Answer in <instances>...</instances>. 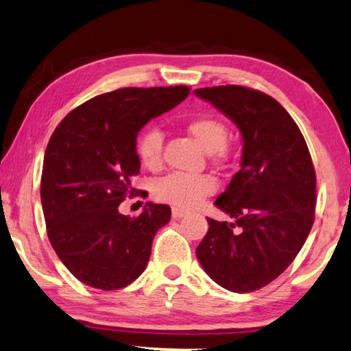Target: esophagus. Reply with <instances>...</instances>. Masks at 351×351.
<instances>
[{"label": "esophagus", "mask_w": 351, "mask_h": 351, "mask_svg": "<svg viewBox=\"0 0 351 351\" xmlns=\"http://www.w3.org/2000/svg\"><path fill=\"white\" fill-rule=\"evenodd\" d=\"M185 215H186L185 210L179 209V207H172V218H182V217H185Z\"/></svg>", "instance_id": "esophagus-1"}]
</instances>
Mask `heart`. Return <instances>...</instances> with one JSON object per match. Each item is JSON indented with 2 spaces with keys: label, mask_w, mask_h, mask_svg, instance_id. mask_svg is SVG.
Instances as JSON below:
<instances>
[{
  "label": "heart",
  "mask_w": 351,
  "mask_h": 351,
  "mask_svg": "<svg viewBox=\"0 0 351 351\" xmlns=\"http://www.w3.org/2000/svg\"><path fill=\"white\" fill-rule=\"evenodd\" d=\"M186 131L202 149L218 158L226 155V142L230 130L225 121L212 115H201L188 121ZM136 154L149 171H158L163 166V133L158 128L142 130L136 139ZM217 184L210 176H190L174 172L158 180L154 195L166 204L190 209L206 196L215 191Z\"/></svg>",
  "instance_id": "1"
}]
</instances>
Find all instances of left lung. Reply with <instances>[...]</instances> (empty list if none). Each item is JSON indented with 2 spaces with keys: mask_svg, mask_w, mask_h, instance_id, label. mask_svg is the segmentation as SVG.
<instances>
[{
  "mask_svg": "<svg viewBox=\"0 0 351 351\" xmlns=\"http://www.w3.org/2000/svg\"><path fill=\"white\" fill-rule=\"evenodd\" d=\"M195 95L230 117L243 141L241 169L215 201L231 221L207 218L196 256L220 287L256 291L293 263L312 230L317 176L311 154L296 121L272 96L241 85Z\"/></svg>",
  "mask_w": 351,
  "mask_h": 351,
  "instance_id": "left-lung-1",
  "label": "left lung"
}]
</instances>
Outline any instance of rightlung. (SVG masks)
Returning <instances> with one entry per match:
<instances>
[{
    "instance_id": "add662e5",
    "label": "right lung",
    "mask_w": 351,
    "mask_h": 351,
    "mask_svg": "<svg viewBox=\"0 0 351 351\" xmlns=\"http://www.w3.org/2000/svg\"><path fill=\"white\" fill-rule=\"evenodd\" d=\"M185 85L119 88L95 96L64 117L44 155L40 201L47 236L68 271L85 285L119 289L147 266L156 231L171 207L147 202L139 217L119 212L134 195L138 133L184 101Z\"/></svg>"
}]
</instances>
